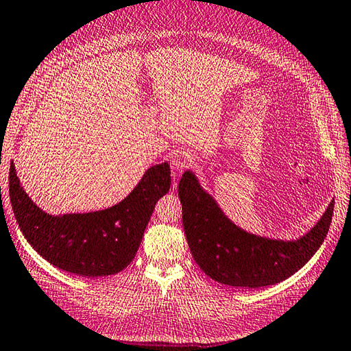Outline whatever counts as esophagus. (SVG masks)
I'll use <instances>...</instances> for the list:
<instances>
[{
	"instance_id": "1",
	"label": "esophagus",
	"mask_w": 351,
	"mask_h": 351,
	"mask_svg": "<svg viewBox=\"0 0 351 351\" xmlns=\"http://www.w3.org/2000/svg\"><path fill=\"white\" fill-rule=\"evenodd\" d=\"M192 164V155L189 152L184 150H178L176 152L173 158H171V167H173L174 171L177 173H182L186 168H189Z\"/></svg>"
}]
</instances>
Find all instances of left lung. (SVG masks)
Segmentation results:
<instances>
[{
	"label": "left lung",
	"mask_w": 351,
	"mask_h": 351,
	"mask_svg": "<svg viewBox=\"0 0 351 351\" xmlns=\"http://www.w3.org/2000/svg\"><path fill=\"white\" fill-rule=\"evenodd\" d=\"M178 198L195 262L217 283L243 289L276 285L301 269L326 238L335 204L330 201L308 232L295 240H280L235 225L191 169L178 183Z\"/></svg>",
	"instance_id": "obj_1"
}]
</instances>
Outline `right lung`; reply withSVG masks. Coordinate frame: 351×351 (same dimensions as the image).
I'll list each match as a JSON object with an SVG mask.
<instances>
[{
	"label": "right lung",
	"instance_id": "obj_1",
	"mask_svg": "<svg viewBox=\"0 0 351 351\" xmlns=\"http://www.w3.org/2000/svg\"><path fill=\"white\" fill-rule=\"evenodd\" d=\"M171 186L168 162L147 168L131 193L99 211L49 215L25 192L14 164L8 193L14 217L27 241L56 268L82 277H106L135 258L156 202Z\"/></svg>",
	"mask_w": 351,
	"mask_h": 351
}]
</instances>
